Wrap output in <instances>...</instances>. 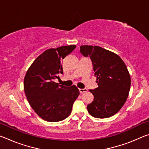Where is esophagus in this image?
<instances>
[{
  "mask_svg": "<svg viewBox=\"0 0 149 149\" xmlns=\"http://www.w3.org/2000/svg\"><path fill=\"white\" fill-rule=\"evenodd\" d=\"M79 93H83L87 92V89H85V88H84V89H79Z\"/></svg>",
  "mask_w": 149,
  "mask_h": 149,
  "instance_id": "esophagus-1",
  "label": "esophagus"
}]
</instances>
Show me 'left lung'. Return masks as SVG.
Returning <instances> with one entry per match:
<instances>
[{"label": "left lung", "instance_id": "obj_1", "mask_svg": "<svg viewBox=\"0 0 149 149\" xmlns=\"http://www.w3.org/2000/svg\"><path fill=\"white\" fill-rule=\"evenodd\" d=\"M80 52L91 60L98 87L89 91L94 100L87 105L89 114L97 118L112 116L125 104L129 95L131 77L121 58L98 46L83 45Z\"/></svg>", "mask_w": 149, "mask_h": 149}]
</instances>
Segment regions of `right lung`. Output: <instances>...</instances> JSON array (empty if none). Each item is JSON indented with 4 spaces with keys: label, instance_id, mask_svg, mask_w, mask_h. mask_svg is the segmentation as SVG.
<instances>
[{
    "label": "right lung",
    "instance_id": "right-lung-1",
    "mask_svg": "<svg viewBox=\"0 0 149 149\" xmlns=\"http://www.w3.org/2000/svg\"><path fill=\"white\" fill-rule=\"evenodd\" d=\"M76 46L48 49L35 60L24 78V87L30 106L39 116L48 122L62 121L71 114L79 95L75 85L65 87L54 80L63 74L61 60Z\"/></svg>",
    "mask_w": 149,
    "mask_h": 149
}]
</instances>
